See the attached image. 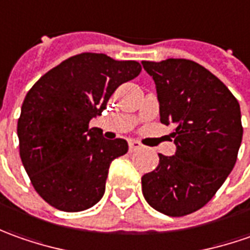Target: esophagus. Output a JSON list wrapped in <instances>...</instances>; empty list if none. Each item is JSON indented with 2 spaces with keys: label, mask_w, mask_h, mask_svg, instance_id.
Listing matches in <instances>:
<instances>
[{
  "label": "esophagus",
  "mask_w": 250,
  "mask_h": 250,
  "mask_svg": "<svg viewBox=\"0 0 250 250\" xmlns=\"http://www.w3.org/2000/svg\"><path fill=\"white\" fill-rule=\"evenodd\" d=\"M128 146H130V151H138V149H141L142 148V144L140 141H137V140H130L128 142Z\"/></svg>",
  "instance_id": "obj_1"
}]
</instances>
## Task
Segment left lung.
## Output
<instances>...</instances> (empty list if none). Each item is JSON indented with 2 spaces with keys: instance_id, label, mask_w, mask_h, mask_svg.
Wrapping results in <instances>:
<instances>
[{
  "instance_id": "8db88e82",
  "label": "left lung",
  "mask_w": 250,
  "mask_h": 250,
  "mask_svg": "<svg viewBox=\"0 0 250 250\" xmlns=\"http://www.w3.org/2000/svg\"><path fill=\"white\" fill-rule=\"evenodd\" d=\"M155 82L160 122L174 127L173 156L141 178L155 210L180 217L201 209L234 168L242 141L241 108L224 83L188 59L142 61Z\"/></svg>"
}]
</instances>
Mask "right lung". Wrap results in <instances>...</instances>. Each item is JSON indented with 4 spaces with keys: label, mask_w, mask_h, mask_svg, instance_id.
Here are the masks:
<instances>
[{
    "label": "right lung",
    "mask_w": 250,
    "mask_h": 250,
    "mask_svg": "<svg viewBox=\"0 0 250 250\" xmlns=\"http://www.w3.org/2000/svg\"><path fill=\"white\" fill-rule=\"evenodd\" d=\"M140 72L135 61L84 52L51 69L27 92L18 122L21 159L34 189L51 206L82 211L104 196L109 166L127 153L128 144L106 140L90 120Z\"/></svg>",
    "instance_id": "right-lung-1"
}]
</instances>
